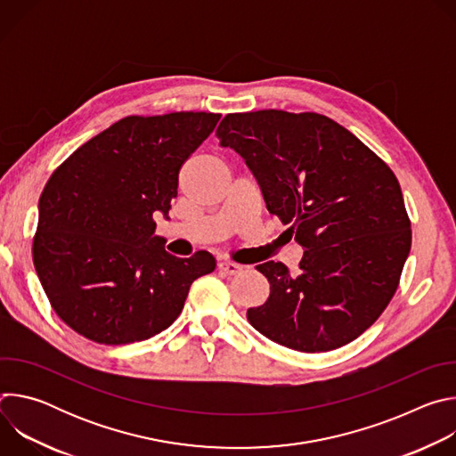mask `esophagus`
Returning <instances> with one entry per match:
<instances>
[{
    "label": "esophagus",
    "mask_w": 456,
    "mask_h": 456,
    "mask_svg": "<svg viewBox=\"0 0 456 456\" xmlns=\"http://www.w3.org/2000/svg\"><path fill=\"white\" fill-rule=\"evenodd\" d=\"M218 269H220L224 274H227V276H236V274H240V273L243 271L241 265L232 264V262H220V264H218Z\"/></svg>",
    "instance_id": "esophagus-1"
}]
</instances>
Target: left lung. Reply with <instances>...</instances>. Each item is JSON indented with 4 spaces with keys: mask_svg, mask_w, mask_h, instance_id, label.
I'll return each instance as SVG.
<instances>
[{
    "mask_svg": "<svg viewBox=\"0 0 456 456\" xmlns=\"http://www.w3.org/2000/svg\"><path fill=\"white\" fill-rule=\"evenodd\" d=\"M240 153L305 254L299 273L281 262L256 269L269 299L247 310L252 327L297 352L357 339L392 301L411 248L397 176L336 120L305 111L229 113L216 129Z\"/></svg>",
    "mask_w": 456,
    "mask_h": 456,
    "instance_id": "left-lung-1",
    "label": "left lung"
}]
</instances>
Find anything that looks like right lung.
<instances>
[{"instance_id": "1", "label": "right lung", "mask_w": 456, "mask_h": 456, "mask_svg": "<svg viewBox=\"0 0 456 456\" xmlns=\"http://www.w3.org/2000/svg\"><path fill=\"white\" fill-rule=\"evenodd\" d=\"M220 113L129 115L64 160L39 199L34 267L55 314L99 345L150 339L180 315L192 281L215 271L206 250L176 257L155 236L178 173Z\"/></svg>"}]
</instances>
